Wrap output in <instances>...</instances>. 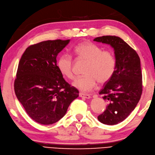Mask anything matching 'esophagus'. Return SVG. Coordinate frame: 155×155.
Here are the masks:
<instances>
[{"label":"esophagus","instance_id":"1","mask_svg":"<svg viewBox=\"0 0 155 155\" xmlns=\"http://www.w3.org/2000/svg\"><path fill=\"white\" fill-rule=\"evenodd\" d=\"M79 96L83 98H86V99H90L91 97L89 94H83V93H79Z\"/></svg>","mask_w":155,"mask_h":155}]
</instances>
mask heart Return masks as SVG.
Listing matches in <instances>:
<instances>
[{"mask_svg":"<svg viewBox=\"0 0 155 155\" xmlns=\"http://www.w3.org/2000/svg\"><path fill=\"white\" fill-rule=\"evenodd\" d=\"M73 51L77 59L87 61L84 69L86 74L73 82L74 88L82 92H88L95 88L97 81L104 84L112 78L116 68V59L112 51L102 50L101 48L90 41L78 43L73 48ZM57 65L63 76L69 79L74 78L73 61L70 55H61Z\"/></svg>","mask_w":155,"mask_h":155,"instance_id":"heart-1","label":"heart"}]
</instances>
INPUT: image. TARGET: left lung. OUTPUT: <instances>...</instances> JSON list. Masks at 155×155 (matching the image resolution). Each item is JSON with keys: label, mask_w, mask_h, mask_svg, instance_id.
I'll use <instances>...</instances> for the list:
<instances>
[{"label": "left lung", "mask_w": 155, "mask_h": 155, "mask_svg": "<svg viewBox=\"0 0 155 155\" xmlns=\"http://www.w3.org/2000/svg\"><path fill=\"white\" fill-rule=\"evenodd\" d=\"M94 41L109 45L114 51L115 71L100 92L107 106L97 117L103 124L114 125L130 115L141 98L143 89L140 59L136 51L118 37L103 36Z\"/></svg>", "instance_id": "8db88e82"}]
</instances>
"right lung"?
<instances>
[{
	"label": "right lung",
	"mask_w": 155,
	"mask_h": 155,
	"mask_svg": "<svg viewBox=\"0 0 155 155\" xmlns=\"http://www.w3.org/2000/svg\"><path fill=\"white\" fill-rule=\"evenodd\" d=\"M70 40L46 41L29 46L19 61L14 90L27 114L39 124H52L78 97L57 65L58 54Z\"/></svg>",
	"instance_id": "obj_1"
}]
</instances>
